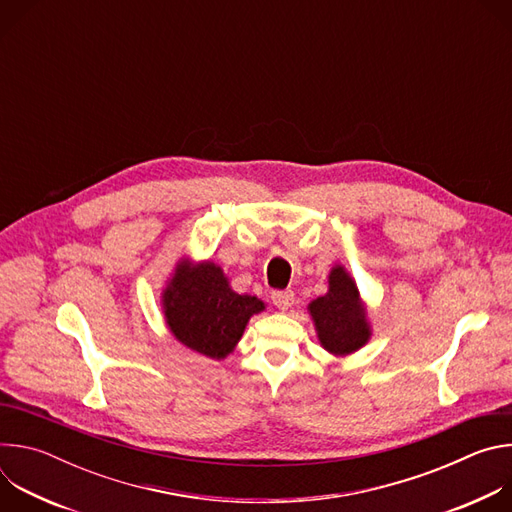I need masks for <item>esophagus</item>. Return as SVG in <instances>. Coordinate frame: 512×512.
Instances as JSON below:
<instances>
[{
	"label": "esophagus",
	"mask_w": 512,
	"mask_h": 512,
	"mask_svg": "<svg viewBox=\"0 0 512 512\" xmlns=\"http://www.w3.org/2000/svg\"><path fill=\"white\" fill-rule=\"evenodd\" d=\"M271 300H273V304H275V308L277 310H281V312H287L291 306H294V302H296V296H294V291H289V289H277V291H273L271 294Z\"/></svg>",
	"instance_id": "obj_1"
}]
</instances>
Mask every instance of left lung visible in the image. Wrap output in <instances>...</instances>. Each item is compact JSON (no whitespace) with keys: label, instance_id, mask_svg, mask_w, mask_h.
<instances>
[{"label":"left lung","instance_id":"left-lung-1","mask_svg":"<svg viewBox=\"0 0 512 512\" xmlns=\"http://www.w3.org/2000/svg\"><path fill=\"white\" fill-rule=\"evenodd\" d=\"M308 312L322 348L334 356L352 354L371 340L367 306L344 265L332 267L328 291L308 304Z\"/></svg>","mask_w":512,"mask_h":512}]
</instances>
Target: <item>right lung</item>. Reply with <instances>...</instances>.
<instances>
[{"instance_id": "right-lung-1", "label": "right lung", "mask_w": 512, "mask_h": 512, "mask_svg": "<svg viewBox=\"0 0 512 512\" xmlns=\"http://www.w3.org/2000/svg\"><path fill=\"white\" fill-rule=\"evenodd\" d=\"M162 310L180 344L221 360L235 350L251 316L263 312L265 304L255 296L237 294L216 263L184 257L162 289Z\"/></svg>"}]
</instances>
